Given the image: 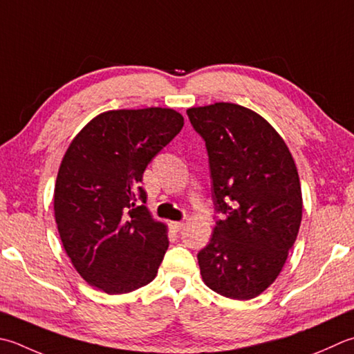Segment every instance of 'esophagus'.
<instances>
[{
  "instance_id": "obj_1",
  "label": "esophagus",
  "mask_w": 354,
  "mask_h": 354,
  "mask_svg": "<svg viewBox=\"0 0 354 354\" xmlns=\"http://www.w3.org/2000/svg\"><path fill=\"white\" fill-rule=\"evenodd\" d=\"M184 225H185V224L181 223V221H173V223H170V228H171L173 232H179Z\"/></svg>"
}]
</instances>
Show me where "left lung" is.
I'll return each mask as SVG.
<instances>
[{
    "label": "left lung",
    "mask_w": 354,
    "mask_h": 354,
    "mask_svg": "<svg viewBox=\"0 0 354 354\" xmlns=\"http://www.w3.org/2000/svg\"><path fill=\"white\" fill-rule=\"evenodd\" d=\"M209 153L216 221L198 253L205 286L232 299H253L286 264L302 219V192L286 141L253 110L214 102L187 110Z\"/></svg>",
    "instance_id": "1"
}]
</instances>
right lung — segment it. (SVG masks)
Listing matches in <instances>:
<instances>
[{"label": "right lung", "instance_id": "obj_1", "mask_svg": "<svg viewBox=\"0 0 354 354\" xmlns=\"http://www.w3.org/2000/svg\"><path fill=\"white\" fill-rule=\"evenodd\" d=\"M183 126L173 109L109 110L68 145L55 184V219L75 270L92 287L122 295L155 279L167 227L151 218L140 183Z\"/></svg>", "mask_w": 354, "mask_h": 354}]
</instances>
